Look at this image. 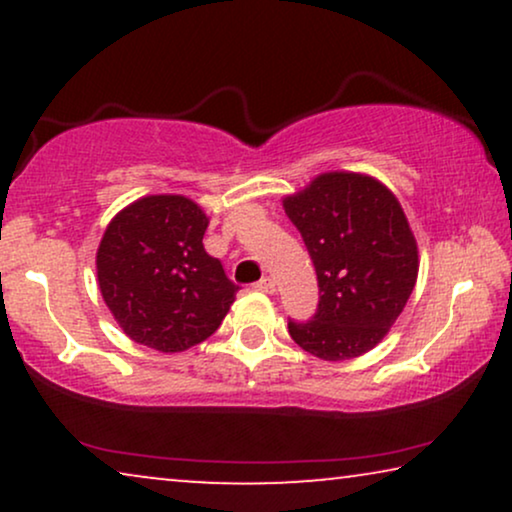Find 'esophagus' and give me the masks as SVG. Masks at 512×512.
Masks as SVG:
<instances>
[{"label":"esophagus","mask_w":512,"mask_h":512,"mask_svg":"<svg viewBox=\"0 0 512 512\" xmlns=\"http://www.w3.org/2000/svg\"><path fill=\"white\" fill-rule=\"evenodd\" d=\"M254 289L261 291V293H275V282H272L270 277H263L254 284Z\"/></svg>","instance_id":"obj_1"}]
</instances>
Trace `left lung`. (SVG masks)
<instances>
[{
  "mask_svg": "<svg viewBox=\"0 0 512 512\" xmlns=\"http://www.w3.org/2000/svg\"><path fill=\"white\" fill-rule=\"evenodd\" d=\"M317 270L319 305L289 333L324 361L366 354L403 312L417 282V242L387 186L328 172L284 200Z\"/></svg>",
  "mask_w": 512,
  "mask_h": 512,
  "instance_id": "obj_1",
  "label": "left lung"
}]
</instances>
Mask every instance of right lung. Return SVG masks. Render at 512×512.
Wrapping results in <instances>:
<instances>
[{
	"mask_svg": "<svg viewBox=\"0 0 512 512\" xmlns=\"http://www.w3.org/2000/svg\"><path fill=\"white\" fill-rule=\"evenodd\" d=\"M207 216L184 195H149L114 216L97 249V282L128 338L184 352L221 326L240 286L202 247Z\"/></svg>",
	"mask_w": 512,
	"mask_h": 512,
	"instance_id": "obj_1",
	"label": "right lung"
}]
</instances>
